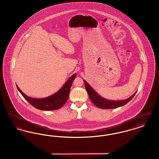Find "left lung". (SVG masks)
Wrapping results in <instances>:
<instances>
[{"instance_id":"obj_1","label":"left lung","mask_w":159,"mask_h":159,"mask_svg":"<svg viewBox=\"0 0 159 159\" xmlns=\"http://www.w3.org/2000/svg\"><path fill=\"white\" fill-rule=\"evenodd\" d=\"M84 83L85 85V88L92 102L97 107L102 109H113L124 106L128 103L129 102L134 98L137 92L136 91L131 97L126 99L117 101L110 100L100 96L85 80H84Z\"/></svg>"}]
</instances>
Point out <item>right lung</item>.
<instances>
[{
    "mask_svg": "<svg viewBox=\"0 0 159 159\" xmlns=\"http://www.w3.org/2000/svg\"><path fill=\"white\" fill-rule=\"evenodd\" d=\"M76 74L71 76L59 91H57L53 95L43 98H34L26 95L20 90L17 84H16L18 91L23 95L31 106L38 108L39 110L44 111H51L58 110L64 105L68 100L71 86L74 79L76 77Z\"/></svg>",
    "mask_w": 159,
    "mask_h": 159,
    "instance_id": "right-lung-1",
    "label": "right lung"
}]
</instances>
